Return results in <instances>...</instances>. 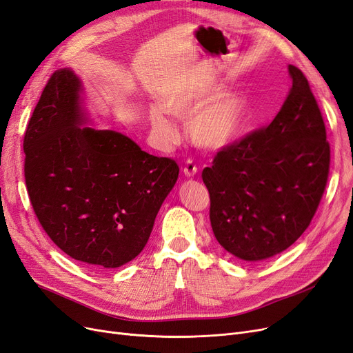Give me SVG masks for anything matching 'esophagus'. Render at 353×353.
I'll return each mask as SVG.
<instances>
[{
  "label": "esophagus",
  "mask_w": 353,
  "mask_h": 353,
  "mask_svg": "<svg viewBox=\"0 0 353 353\" xmlns=\"http://www.w3.org/2000/svg\"><path fill=\"white\" fill-rule=\"evenodd\" d=\"M197 172H199V169H197L196 163H194L191 159H188L185 162V166H184V175L187 178H192V176L197 175Z\"/></svg>",
  "instance_id": "1"
}]
</instances>
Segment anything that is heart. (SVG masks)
I'll use <instances>...</instances> for the list:
<instances>
[{
    "instance_id": "b5f03b06",
    "label": "heart",
    "mask_w": 353,
    "mask_h": 353,
    "mask_svg": "<svg viewBox=\"0 0 353 353\" xmlns=\"http://www.w3.org/2000/svg\"><path fill=\"white\" fill-rule=\"evenodd\" d=\"M221 92V84L204 83L197 88L166 96L163 106L150 109V124L163 143H174L176 125L172 118L188 121L190 137L199 148L219 150L232 141L244 127L248 102L238 90Z\"/></svg>"
}]
</instances>
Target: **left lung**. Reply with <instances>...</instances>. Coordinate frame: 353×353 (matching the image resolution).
Listing matches in <instances>:
<instances>
[{
  "mask_svg": "<svg viewBox=\"0 0 353 353\" xmlns=\"http://www.w3.org/2000/svg\"><path fill=\"white\" fill-rule=\"evenodd\" d=\"M288 68L292 86L270 125L222 149L201 175L213 234L244 261L292 245L311 223L329 176L320 108L302 71Z\"/></svg>",
  "mask_w": 353,
  "mask_h": 353,
  "instance_id": "left-lung-1",
  "label": "left lung"
}]
</instances>
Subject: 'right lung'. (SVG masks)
<instances>
[{"label": "right lung", "mask_w": 353, "mask_h": 353, "mask_svg": "<svg viewBox=\"0 0 353 353\" xmlns=\"http://www.w3.org/2000/svg\"><path fill=\"white\" fill-rule=\"evenodd\" d=\"M90 121L80 77L57 70L24 134V178L36 217L58 248L88 265L117 269L148 244L179 168Z\"/></svg>", "instance_id": "obj_1"}]
</instances>
